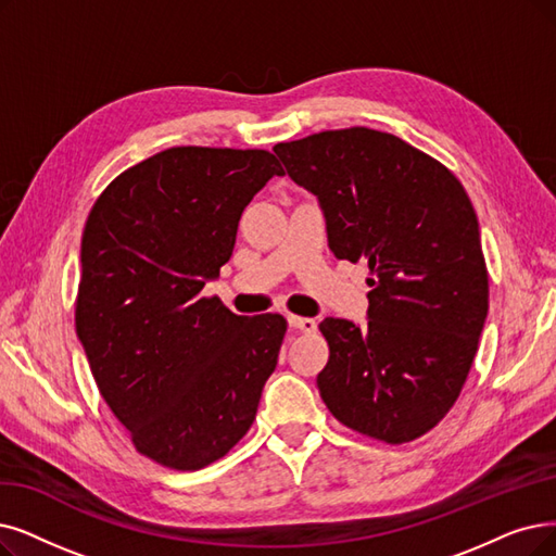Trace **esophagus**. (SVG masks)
Wrapping results in <instances>:
<instances>
[{"label": "esophagus", "mask_w": 556, "mask_h": 556, "mask_svg": "<svg viewBox=\"0 0 556 556\" xmlns=\"http://www.w3.org/2000/svg\"><path fill=\"white\" fill-rule=\"evenodd\" d=\"M287 321H290L292 328H299V330H303V332H315V330H317V321L309 319V317L290 315V317H287Z\"/></svg>", "instance_id": "34e87169"}]
</instances>
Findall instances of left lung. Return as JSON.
Segmentation results:
<instances>
[{"label":"left lung","instance_id":"1","mask_svg":"<svg viewBox=\"0 0 556 556\" xmlns=\"http://www.w3.org/2000/svg\"><path fill=\"white\" fill-rule=\"evenodd\" d=\"M274 150L319 198L330 251L369 266L367 326L319 324L324 404L367 438L417 440L456 404L488 315L470 198L445 164L379 129H326Z\"/></svg>","mask_w":556,"mask_h":556}]
</instances>
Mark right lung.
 <instances>
[{"mask_svg":"<svg viewBox=\"0 0 556 556\" xmlns=\"http://www.w3.org/2000/svg\"><path fill=\"white\" fill-rule=\"evenodd\" d=\"M274 175L285 170L269 150L177 146L123 170L88 212L77 336L131 445L164 468L224 458L276 369L287 319L203 296Z\"/></svg>","mask_w":556,"mask_h":556,"instance_id":"1","label":"right lung"}]
</instances>
